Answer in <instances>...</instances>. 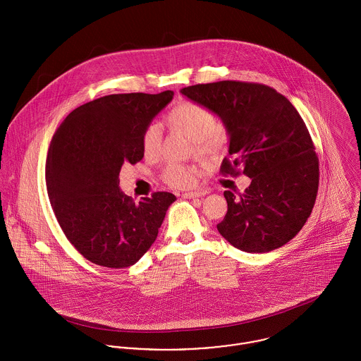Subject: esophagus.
Listing matches in <instances>:
<instances>
[{"label":"esophagus","mask_w":361,"mask_h":361,"mask_svg":"<svg viewBox=\"0 0 361 361\" xmlns=\"http://www.w3.org/2000/svg\"><path fill=\"white\" fill-rule=\"evenodd\" d=\"M206 194H207V191H195V192H184V194H181V196L184 199H194V197L204 196Z\"/></svg>","instance_id":"esophagus-1"}]
</instances>
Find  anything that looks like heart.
<instances>
[{
  "mask_svg": "<svg viewBox=\"0 0 361 361\" xmlns=\"http://www.w3.org/2000/svg\"><path fill=\"white\" fill-rule=\"evenodd\" d=\"M167 123L171 129L194 141L195 151L200 155L214 157L224 149L225 137L217 129V118L207 107L184 102L167 114ZM141 148L145 158H157L162 148V132L158 125L148 126L141 137ZM197 170L181 164L167 165L162 178L167 185L184 190L196 183Z\"/></svg>",
  "mask_w": 361,
  "mask_h": 361,
  "instance_id": "heart-1",
  "label": "heart"
}]
</instances>
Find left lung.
<instances>
[{
  "mask_svg": "<svg viewBox=\"0 0 361 361\" xmlns=\"http://www.w3.org/2000/svg\"><path fill=\"white\" fill-rule=\"evenodd\" d=\"M181 93L221 118L229 135L222 174L251 178L245 194L224 192L228 212L217 224L222 238L246 252L290 242L309 219L319 188V159L295 107L261 83H199Z\"/></svg>",
  "mask_w": 361,
  "mask_h": 361,
  "instance_id": "obj_1",
  "label": "left lung"
}]
</instances>
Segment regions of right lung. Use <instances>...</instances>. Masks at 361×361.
I'll list each match as a JSON object with an SVG mask.
<instances>
[{
  "instance_id": "obj_1",
  "label": "right lung",
  "mask_w": 361,
  "mask_h": 361,
  "mask_svg": "<svg viewBox=\"0 0 361 361\" xmlns=\"http://www.w3.org/2000/svg\"><path fill=\"white\" fill-rule=\"evenodd\" d=\"M173 94L96 99L70 112L52 137L45 178L54 213L70 243L96 265L136 264L176 200L170 192H154L135 203L119 190L121 167L142 159V133Z\"/></svg>"
}]
</instances>
